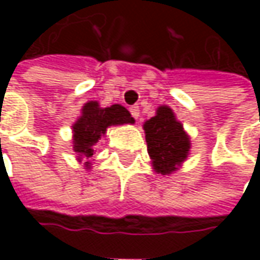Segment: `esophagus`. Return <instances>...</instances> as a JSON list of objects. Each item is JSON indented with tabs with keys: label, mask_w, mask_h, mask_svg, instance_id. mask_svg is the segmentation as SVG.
<instances>
[{
	"label": "esophagus",
	"mask_w": 260,
	"mask_h": 260,
	"mask_svg": "<svg viewBox=\"0 0 260 260\" xmlns=\"http://www.w3.org/2000/svg\"><path fill=\"white\" fill-rule=\"evenodd\" d=\"M130 113H132V115H133L136 120H137V118H139V115H140V110H139V107H137V105H133V107L130 108Z\"/></svg>",
	"instance_id": "1"
}]
</instances>
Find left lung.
<instances>
[{"label":"left lung","instance_id":"8db88e82","mask_svg":"<svg viewBox=\"0 0 260 260\" xmlns=\"http://www.w3.org/2000/svg\"><path fill=\"white\" fill-rule=\"evenodd\" d=\"M143 130L153 171L160 175L176 172L189 155L191 137L174 110L168 105L157 107L156 114L145 121Z\"/></svg>","mask_w":260,"mask_h":260}]
</instances>
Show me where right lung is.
I'll return each mask as SVG.
<instances>
[{"label": "right lung", "instance_id": "right-lung-1", "mask_svg": "<svg viewBox=\"0 0 260 260\" xmlns=\"http://www.w3.org/2000/svg\"><path fill=\"white\" fill-rule=\"evenodd\" d=\"M135 124V118L123 105L100 107L98 101H88L82 105L81 115L72 124V150L76 153V160L89 171L92 168L94 146L104 137L107 128L111 125Z\"/></svg>", "mask_w": 260, "mask_h": 260}]
</instances>
